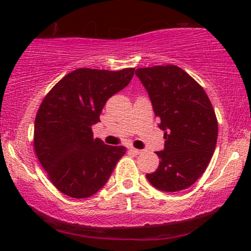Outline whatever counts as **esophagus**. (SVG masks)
Wrapping results in <instances>:
<instances>
[{"instance_id": "obj_1", "label": "esophagus", "mask_w": 251, "mask_h": 251, "mask_svg": "<svg viewBox=\"0 0 251 251\" xmlns=\"http://www.w3.org/2000/svg\"><path fill=\"white\" fill-rule=\"evenodd\" d=\"M129 151H132V152H133V153H135V154H140V153H143L144 150H139V149L131 148V149H129Z\"/></svg>"}]
</instances>
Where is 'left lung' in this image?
<instances>
[{"label":"left lung","instance_id":"1","mask_svg":"<svg viewBox=\"0 0 251 251\" xmlns=\"http://www.w3.org/2000/svg\"><path fill=\"white\" fill-rule=\"evenodd\" d=\"M135 74L165 131L164 150L155 152L159 166L146 178L162 191L189 188L208 168L217 143L218 123L208 94L175 65L138 68Z\"/></svg>","mask_w":251,"mask_h":251}]
</instances>
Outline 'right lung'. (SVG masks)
<instances>
[{
	"instance_id": "add662e5",
	"label": "right lung",
	"mask_w": 251,
	"mask_h": 251,
	"mask_svg": "<svg viewBox=\"0 0 251 251\" xmlns=\"http://www.w3.org/2000/svg\"><path fill=\"white\" fill-rule=\"evenodd\" d=\"M134 68H79L65 75L43 98L34 125V150L48 178L63 195L87 198L108 180L124 146L93 137L107 100L128 85Z\"/></svg>"
}]
</instances>
